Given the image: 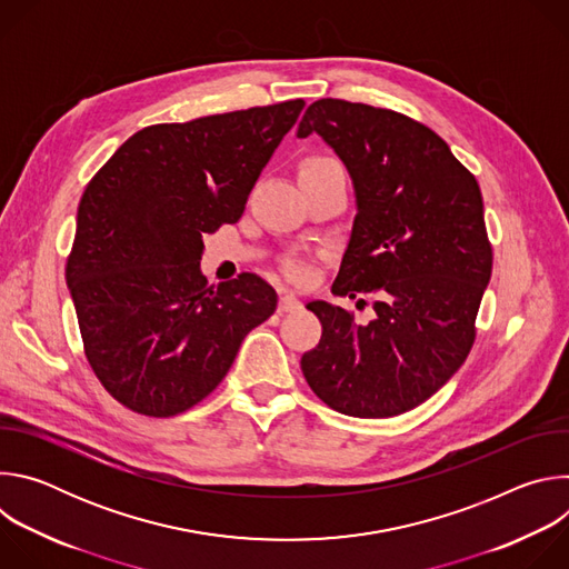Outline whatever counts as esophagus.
Returning <instances> with one entry per match:
<instances>
[{
	"label": "esophagus",
	"mask_w": 569,
	"mask_h": 569,
	"mask_svg": "<svg viewBox=\"0 0 569 569\" xmlns=\"http://www.w3.org/2000/svg\"><path fill=\"white\" fill-rule=\"evenodd\" d=\"M299 308H301V301H299L295 295L283 292V295L279 297V312H295V310H299Z\"/></svg>",
	"instance_id": "1"
}]
</instances>
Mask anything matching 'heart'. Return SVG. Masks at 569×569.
<instances>
[{"label":"heart","instance_id":"1","mask_svg":"<svg viewBox=\"0 0 569 569\" xmlns=\"http://www.w3.org/2000/svg\"><path fill=\"white\" fill-rule=\"evenodd\" d=\"M308 161H331V159H327V157H308L303 164H308ZM286 274L292 279V281H306L308 279V270L303 268V266H299V263H295V261H290L288 266H286Z\"/></svg>","mask_w":569,"mask_h":569}]
</instances>
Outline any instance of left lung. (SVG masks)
Masks as SVG:
<instances>
[{"mask_svg": "<svg viewBox=\"0 0 569 569\" xmlns=\"http://www.w3.org/2000/svg\"><path fill=\"white\" fill-rule=\"evenodd\" d=\"M317 132L353 180L356 220L333 292H373L376 317L310 301L321 340L301 356L336 412L387 419L428 400L468 358L493 270L475 176L428 126L393 110L319 99L297 134ZM362 301V299H360Z\"/></svg>", "mask_w": 569, "mask_h": 569, "instance_id": "1", "label": "left lung"}]
</instances>
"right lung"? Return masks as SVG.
Segmentation results:
<instances>
[{"label": "right lung", "instance_id": "1", "mask_svg": "<svg viewBox=\"0 0 569 569\" xmlns=\"http://www.w3.org/2000/svg\"><path fill=\"white\" fill-rule=\"evenodd\" d=\"M303 106L148 126L86 187L64 277L86 358L123 408L154 419L191 410L274 312L277 292L257 274L207 288L202 238L246 211Z\"/></svg>", "mask_w": 569, "mask_h": 569}]
</instances>
